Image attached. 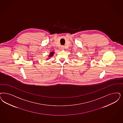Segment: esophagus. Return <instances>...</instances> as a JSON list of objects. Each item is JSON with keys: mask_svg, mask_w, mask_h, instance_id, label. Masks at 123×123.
I'll use <instances>...</instances> for the list:
<instances>
[{"mask_svg": "<svg viewBox=\"0 0 123 123\" xmlns=\"http://www.w3.org/2000/svg\"><path fill=\"white\" fill-rule=\"evenodd\" d=\"M60 48H61V50H64V46H61V47H60Z\"/></svg>", "mask_w": 123, "mask_h": 123, "instance_id": "34e87169", "label": "esophagus"}]
</instances>
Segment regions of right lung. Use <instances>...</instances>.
Returning a JSON list of instances; mask_svg holds the SVG:
<instances>
[{"mask_svg": "<svg viewBox=\"0 0 123 123\" xmlns=\"http://www.w3.org/2000/svg\"><path fill=\"white\" fill-rule=\"evenodd\" d=\"M54 54H55V52H54V51H52V52H50L49 55L48 56V58H51V57H52Z\"/></svg>", "mask_w": 123, "mask_h": 123, "instance_id": "1", "label": "right lung"}]
</instances>
